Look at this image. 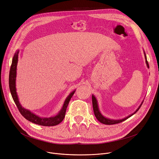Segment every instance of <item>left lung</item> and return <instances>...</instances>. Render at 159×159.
Returning <instances> with one entry per match:
<instances>
[{"label": "left lung", "instance_id": "obj_1", "mask_svg": "<svg viewBox=\"0 0 159 159\" xmlns=\"http://www.w3.org/2000/svg\"><path fill=\"white\" fill-rule=\"evenodd\" d=\"M145 58H146V64H147V66L148 67H149V64H148V61L147 60V58H146V54H145ZM143 103V102H142ZM92 105H93V112H94V114H95V116L96 117V118L98 119V121H99L101 123H103V124H105V125H114V124H117V123H120L123 121L126 120L127 119H128L129 118H130V116H132L133 114H134L138 110H139L140 108V107L142 106V104H141V105L138 108V109L136 110V111L132 114L131 115L127 116V118H124V119H122V120H110V119H108V118H105L104 116H102V114L100 113L99 110V108H98V102H97V100L95 99V97L93 95H92Z\"/></svg>", "mask_w": 159, "mask_h": 159}]
</instances>
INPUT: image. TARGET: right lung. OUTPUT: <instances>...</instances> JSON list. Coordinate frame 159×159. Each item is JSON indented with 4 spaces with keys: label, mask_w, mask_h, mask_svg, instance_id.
Instances as JSON below:
<instances>
[{
    "label": "right lung",
    "mask_w": 159,
    "mask_h": 159,
    "mask_svg": "<svg viewBox=\"0 0 159 159\" xmlns=\"http://www.w3.org/2000/svg\"><path fill=\"white\" fill-rule=\"evenodd\" d=\"M18 53H19V51H17V52L15 54L14 57H13L12 60V63L11 65L10 75H9V87H10L12 98L13 101H14L16 105L19 110V111L25 119H26L27 120H29L32 123L38 124V125H42V126H54V125H58V124H59L60 123H61L63 121L65 117L66 109L68 106L69 102H70V101L72 98V96L74 94L75 91H73V92H71L70 94V95L67 97L64 102V106L62 108H61V110H60L59 114L56 116L52 117V118H41L39 117L36 116L35 114L31 113L29 110L25 109L21 107V105H20V103L19 102L18 97L16 93V69H17L16 67H17V60H18Z\"/></svg>",
    "instance_id": "right-lung-1"
}]
</instances>
